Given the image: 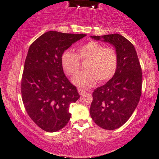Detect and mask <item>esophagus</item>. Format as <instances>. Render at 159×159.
Here are the masks:
<instances>
[{
  "mask_svg": "<svg viewBox=\"0 0 159 159\" xmlns=\"http://www.w3.org/2000/svg\"><path fill=\"white\" fill-rule=\"evenodd\" d=\"M78 92H79L80 95H83L84 94H85V91L81 89H78Z\"/></svg>",
  "mask_w": 159,
  "mask_h": 159,
  "instance_id": "1",
  "label": "esophagus"
}]
</instances>
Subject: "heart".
I'll return each mask as SVG.
<instances>
[{
  "label": "heart",
  "instance_id": "heart-1",
  "mask_svg": "<svg viewBox=\"0 0 159 159\" xmlns=\"http://www.w3.org/2000/svg\"><path fill=\"white\" fill-rule=\"evenodd\" d=\"M80 59L87 61L85 71L81 72L73 78L76 86L89 89L96 84L105 83L113 77L117 68V55L111 48H104L102 44L90 41L77 49L76 54L65 50L61 56V65L63 70L70 76H74L80 69Z\"/></svg>",
  "mask_w": 159,
  "mask_h": 159
}]
</instances>
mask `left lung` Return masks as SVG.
<instances>
[{"mask_svg":"<svg viewBox=\"0 0 159 159\" xmlns=\"http://www.w3.org/2000/svg\"><path fill=\"white\" fill-rule=\"evenodd\" d=\"M97 41L115 47L118 62L115 75L93 92L90 115L98 126L107 130L120 127L139 104L142 88V72L135 47L120 34L93 35Z\"/></svg>","mask_w":159,"mask_h":159,"instance_id":"obj_1","label":"left lung"}]
</instances>
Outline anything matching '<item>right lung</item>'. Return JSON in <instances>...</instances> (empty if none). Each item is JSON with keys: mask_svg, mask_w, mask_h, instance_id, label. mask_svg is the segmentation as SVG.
<instances>
[{"mask_svg": "<svg viewBox=\"0 0 159 159\" xmlns=\"http://www.w3.org/2000/svg\"><path fill=\"white\" fill-rule=\"evenodd\" d=\"M85 35L48 31L30 46L21 79L22 100L30 117L44 131L65 127L70 118V104L80 98L65 75L61 56Z\"/></svg>", "mask_w": 159, "mask_h": 159, "instance_id": "obj_1", "label": "right lung"}]
</instances>
